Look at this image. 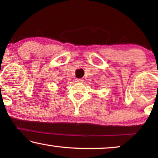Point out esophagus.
Returning a JSON list of instances; mask_svg holds the SVG:
<instances>
[{"instance_id": "34e87169", "label": "esophagus", "mask_w": 158, "mask_h": 158, "mask_svg": "<svg viewBox=\"0 0 158 158\" xmlns=\"http://www.w3.org/2000/svg\"><path fill=\"white\" fill-rule=\"evenodd\" d=\"M84 81L83 78H76L75 79V82H77V83H83Z\"/></svg>"}]
</instances>
